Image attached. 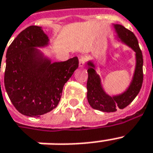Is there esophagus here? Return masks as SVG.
Segmentation results:
<instances>
[{
  "label": "esophagus",
  "instance_id": "34e87169",
  "mask_svg": "<svg viewBox=\"0 0 153 153\" xmlns=\"http://www.w3.org/2000/svg\"><path fill=\"white\" fill-rule=\"evenodd\" d=\"M84 64H85V58L80 57L79 58V67H83Z\"/></svg>",
  "mask_w": 153,
  "mask_h": 153
}]
</instances>
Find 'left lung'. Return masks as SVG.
Here are the masks:
<instances>
[{"instance_id":"obj_1","label":"left lung","mask_w":153,"mask_h":153,"mask_svg":"<svg viewBox=\"0 0 153 153\" xmlns=\"http://www.w3.org/2000/svg\"><path fill=\"white\" fill-rule=\"evenodd\" d=\"M113 27L117 40L126 44L135 52V67L127 88L120 94H109L105 91L102 79L96 71L95 63L91 60L86 62L88 67L86 88L89 104L93 109L106 113L115 112L118 108L124 109L128 105L140 92L143 82V55L137 37L122 25L113 24Z\"/></svg>"}]
</instances>
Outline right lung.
Segmentation results:
<instances>
[{
  "label": "right lung",
  "mask_w": 153,
  "mask_h": 153,
  "mask_svg": "<svg viewBox=\"0 0 153 153\" xmlns=\"http://www.w3.org/2000/svg\"><path fill=\"white\" fill-rule=\"evenodd\" d=\"M49 45L50 39L42 27L30 26L16 37L6 52V92L25 116L38 117L56 108L65 83L79 67L76 56L52 62L39 49Z\"/></svg>",
  "instance_id": "add662e5"
}]
</instances>
